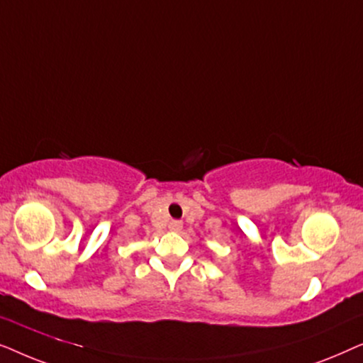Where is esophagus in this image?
<instances>
[{
	"instance_id": "34e87169",
	"label": "esophagus",
	"mask_w": 363,
	"mask_h": 363,
	"mask_svg": "<svg viewBox=\"0 0 363 363\" xmlns=\"http://www.w3.org/2000/svg\"><path fill=\"white\" fill-rule=\"evenodd\" d=\"M168 228H170V231L180 233L182 228H183V223H182V221H172L170 225H168Z\"/></svg>"
}]
</instances>
